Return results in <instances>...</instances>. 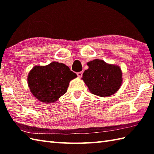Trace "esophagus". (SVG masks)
I'll return each instance as SVG.
<instances>
[{
  "label": "esophagus",
  "mask_w": 154,
  "mask_h": 154,
  "mask_svg": "<svg viewBox=\"0 0 154 154\" xmlns=\"http://www.w3.org/2000/svg\"><path fill=\"white\" fill-rule=\"evenodd\" d=\"M83 71H80V72H78V73H77V76L79 77H82V75H83Z\"/></svg>",
  "instance_id": "obj_1"
}]
</instances>
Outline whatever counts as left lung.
Here are the masks:
<instances>
[{"label": "left lung", "instance_id": "8db88e82", "mask_svg": "<svg viewBox=\"0 0 154 154\" xmlns=\"http://www.w3.org/2000/svg\"><path fill=\"white\" fill-rule=\"evenodd\" d=\"M82 79L91 93L99 97L112 95L120 89L122 73L119 66L108 64L103 60H94L87 63Z\"/></svg>", "mask_w": 154, "mask_h": 154}]
</instances>
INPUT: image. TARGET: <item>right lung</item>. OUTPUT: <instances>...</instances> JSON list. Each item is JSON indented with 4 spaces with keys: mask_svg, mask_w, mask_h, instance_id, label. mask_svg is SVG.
Returning a JSON list of instances; mask_svg holds the SVG:
<instances>
[{
    "mask_svg": "<svg viewBox=\"0 0 154 154\" xmlns=\"http://www.w3.org/2000/svg\"><path fill=\"white\" fill-rule=\"evenodd\" d=\"M77 75L63 63L53 61L45 66H35L28 73L31 93L41 102L54 103L67 92L70 81Z\"/></svg>",
    "mask_w": 154,
    "mask_h": 154,
    "instance_id": "obj_1",
    "label": "right lung"
}]
</instances>
